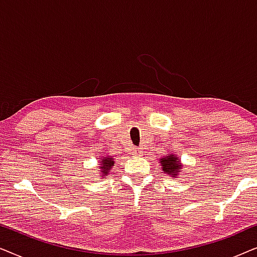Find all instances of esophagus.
<instances>
[{
    "instance_id": "esophagus-1",
    "label": "esophagus",
    "mask_w": 257,
    "mask_h": 257,
    "mask_svg": "<svg viewBox=\"0 0 257 257\" xmlns=\"http://www.w3.org/2000/svg\"><path fill=\"white\" fill-rule=\"evenodd\" d=\"M132 153L135 154V156L139 157V156H142V154H143V151H142V149H135V150H133Z\"/></svg>"
}]
</instances>
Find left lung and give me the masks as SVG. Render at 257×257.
I'll return each mask as SVG.
<instances>
[{
    "label": "left lung",
    "instance_id": "obj_1",
    "mask_svg": "<svg viewBox=\"0 0 257 257\" xmlns=\"http://www.w3.org/2000/svg\"><path fill=\"white\" fill-rule=\"evenodd\" d=\"M159 163L161 165V170L165 173L171 175L172 178H178L179 172L182 170V164L177 154H166L165 157H161Z\"/></svg>",
    "mask_w": 257,
    "mask_h": 257
}]
</instances>
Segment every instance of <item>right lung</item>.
<instances>
[{"instance_id":"obj_1","label":"right lung","mask_w":257,"mask_h":257,"mask_svg":"<svg viewBox=\"0 0 257 257\" xmlns=\"http://www.w3.org/2000/svg\"><path fill=\"white\" fill-rule=\"evenodd\" d=\"M114 165V158L112 156H103L99 159V170L101 175H107L110 173L112 166Z\"/></svg>"}]
</instances>
